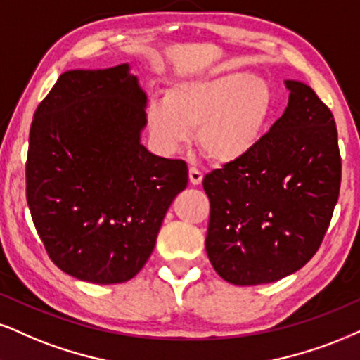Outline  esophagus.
I'll use <instances>...</instances> for the list:
<instances>
[{
	"label": "esophagus",
	"instance_id": "34e87169",
	"mask_svg": "<svg viewBox=\"0 0 360 360\" xmlns=\"http://www.w3.org/2000/svg\"><path fill=\"white\" fill-rule=\"evenodd\" d=\"M188 179H190V184L192 185H200L202 180H203V173L198 170V168H190L188 170Z\"/></svg>",
	"mask_w": 360,
	"mask_h": 360
}]
</instances>
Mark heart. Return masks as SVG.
I'll return each instance as SVG.
<instances>
[{"instance_id": "obj_1", "label": "heart", "mask_w": 360, "mask_h": 360, "mask_svg": "<svg viewBox=\"0 0 360 360\" xmlns=\"http://www.w3.org/2000/svg\"><path fill=\"white\" fill-rule=\"evenodd\" d=\"M275 108L272 86L248 73L184 79L153 101L146 125L163 152H175L197 131L200 148L220 165L238 163L259 148Z\"/></svg>"}]
</instances>
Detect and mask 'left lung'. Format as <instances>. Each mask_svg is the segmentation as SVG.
<instances>
[{"mask_svg": "<svg viewBox=\"0 0 360 360\" xmlns=\"http://www.w3.org/2000/svg\"><path fill=\"white\" fill-rule=\"evenodd\" d=\"M285 112L259 148L203 179L207 255L233 285L270 283L302 269L339 198L342 163L332 112L305 83L285 79Z\"/></svg>", "mask_w": 360, "mask_h": 360, "instance_id": "left-lung-1", "label": "left lung"}]
</instances>
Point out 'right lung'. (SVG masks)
<instances>
[{
  "label": "right lung",
  "mask_w": 360,
  "mask_h": 360,
  "mask_svg": "<svg viewBox=\"0 0 360 360\" xmlns=\"http://www.w3.org/2000/svg\"><path fill=\"white\" fill-rule=\"evenodd\" d=\"M146 93L123 63L60 75L30 128L26 200L58 269L91 283L127 282L152 255L184 160L141 145Z\"/></svg>",
  "instance_id": "1"
}]
</instances>
